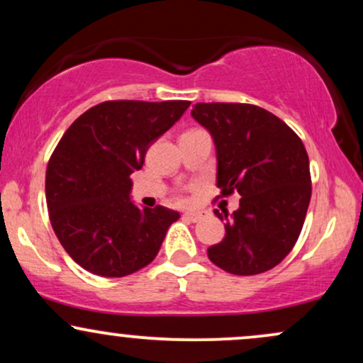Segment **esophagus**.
I'll use <instances>...</instances> for the list:
<instances>
[{
	"label": "esophagus",
	"mask_w": 363,
	"mask_h": 363,
	"mask_svg": "<svg viewBox=\"0 0 363 363\" xmlns=\"http://www.w3.org/2000/svg\"><path fill=\"white\" fill-rule=\"evenodd\" d=\"M184 218H187V220H191V222H199V220L203 218V215L199 213V211H186L184 215Z\"/></svg>",
	"instance_id": "1"
}]
</instances>
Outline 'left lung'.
Wrapping results in <instances>:
<instances>
[{"label":"left lung","mask_w":363,"mask_h":363,"mask_svg":"<svg viewBox=\"0 0 363 363\" xmlns=\"http://www.w3.org/2000/svg\"><path fill=\"white\" fill-rule=\"evenodd\" d=\"M191 116L213 138L222 196L240 194L232 215L215 210L225 237L208 247V257L239 277L268 272L303 227L312 193L306 147L280 118L252 104L199 102Z\"/></svg>","instance_id":"left-lung-1"}]
</instances>
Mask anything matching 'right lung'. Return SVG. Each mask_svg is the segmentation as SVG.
Masks as SVG:
<instances>
[{"instance_id": "right-lung-1", "label": "right lung", "mask_w": 363, "mask_h": 363, "mask_svg": "<svg viewBox=\"0 0 363 363\" xmlns=\"http://www.w3.org/2000/svg\"><path fill=\"white\" fill-rule=\"evenodd\" d=\"M189 104L107 101L66 129L45 170V201L54 234L83 269L121 278L155 259L181 215L136 206L131 174Z\"/></svg>"}]
</instances>
